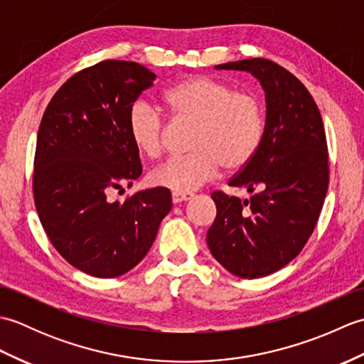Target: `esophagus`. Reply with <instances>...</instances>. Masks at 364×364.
Wrapping results in <instances>:
<instances>
[{
  "label": "esophagus",
  "mask_w": 364,
  "mask_h": 364,
  "mask_svg": "<svg viewBox=\"0 0 364 364\" xmlns=\"http://www.w3.org/2000/svg\"><path fill=\"white\" fill-rule=\"evenodd\" d=\"M194 197L192 192H172V202L173 203H181V202H188Z\"/></svg>",
  "instance_id": "esophagus-1"
}]
</instances>
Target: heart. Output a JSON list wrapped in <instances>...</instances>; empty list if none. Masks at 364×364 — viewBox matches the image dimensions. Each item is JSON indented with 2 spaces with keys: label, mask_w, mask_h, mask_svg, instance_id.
<instances>
[{
  "label": "heart",
  "mask_w": 364,
  "mask_h": 364,
  "mask_svg": "<svg viewBox=\"0 0 364 364\" xmlns=\"http://www.w3.org/2000/svg\"><path fill=\"white\" fill-rule=\"evenodd\" d=\"M162 105L175 120L194 123L189 154L172 156L150 173V183L173 192H192L219 173L244 168L257 156L266 133V107L259 95L235 90L228 82L194 76L162 94ZM164 119L145 102L129 107L131 144L154 159L164 144Z\"/></svg>",
  "instance_id": "1"
}]
</instances>
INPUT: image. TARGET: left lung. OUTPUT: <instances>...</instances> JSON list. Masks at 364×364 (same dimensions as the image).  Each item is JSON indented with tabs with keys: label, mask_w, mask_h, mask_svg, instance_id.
<instances>
[{
	"label": "left lung",
	"mask_w": 364,
	"mask_h": 364,
	"mask_svg": "<svg viewBox=\"0 0 364 364\" xmlns=\"http://www.w3.org/2000/svg\"><path fill=\"white\" fill-rule=\"evenodd\" d=\"M249 72L266 92V133L249 164L228 186L250 200L213 192L218 214L206 233L213 257L241 278L277 272L304 249L318 223L328 188L326 129L308 89L269 59L215 65Z\"/></svg>",
	"instance_id": "left-lung-1"
}]
</instances>
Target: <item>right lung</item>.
Listing matches in <instances>:
<instances>
[{"mask_svg":"<svg viewBox=\"0 0 364 364\" xmlns=\"http://www.w3.org/2000/svg\"><path fill=\"white\" fill-rule=\"evenodd\" d=\"M156 75L107 59L73 75L54 94L38 127L33 192L45 233L60 257L98 278L127 274L144 259L172 208L166 188L125 202L107 194L142 173L127 117Z\"/></svg>","mask_w":364,"mask_h":364,"instance_id":"obj_1","label":"right lung"}]
</instances>
